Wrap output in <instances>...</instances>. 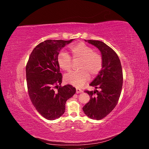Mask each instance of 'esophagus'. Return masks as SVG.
<instances>
[{"instance_id": "esophagus-1", "label": "esophagus", "mask_w": 149, "mask_h": 149, "mask_svg": "<svg viewBox=\"0 0 149 149\" xmlns=\"http://www.w3.org/2000/svg\"><path fill=\"white\" fill-rule=\"evenodd\" d=\"M83 92V91L81 89H79V88H76V93H77V94H78V93H82Z\"/></svg>"}]
</instances>
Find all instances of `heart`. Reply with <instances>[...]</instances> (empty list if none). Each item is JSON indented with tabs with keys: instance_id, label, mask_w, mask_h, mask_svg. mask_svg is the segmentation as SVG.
<instances>
[{
	"instance_id": "1",
	"label": "heart",
	"mask_w": 149,
	"mask_h": 149,
	"mask_svg": "<svg viewBox=\"0 0 149 149\" xmlns=\"http://www.w3.org/2000/svg\"><path fill=\"white\" fill-rule=\"evenodd\" d=\"M74 59L80 60L78 71H71L65 75V82L76 87H81L89 78V74L94 77L99 74L102 67V58L100 53L83 42H79L70 47ZM60 68L65 71L70 70L71 58L67 53L61 52L57 57Z\"/></svg>"
}]
</instances>
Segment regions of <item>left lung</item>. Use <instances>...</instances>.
Masks as SVG:
<instances>
[{
    "instance_id": "1",
    "label": "left lung",
    "mask_w": 149,
    "mask_h": 149,
    "mask_svg": "<svg viewBox=\"0 0 149 149\" xmlns=\"http://www.w3.org/2000/svg\"><path fill=\"white\" fill-rule=\"evenodd\" d=\"M97 48L101 53L102 67L90 86L101 91H85L89 101L83 107L89 118L100 120L105 118L118 104L123 83V74L119 58L116 53L106 43L99 40H86Z\"/></svg>"
}]
</instances>
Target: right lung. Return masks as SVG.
<instances>
[{
	"mask_svg": "<svg viewBox=\"0 0 149 149\" xmlns=\"http://www.w3.org/2000/svg\"><path fill=\"white\" fill-rule=\"evenodd\" d=\"M73 40H48L39 43L26 63L30 100L37 111L48 120H55L63 114L66 101L76 93L73 86H60L63 76L57 62L61 49Z\"/></svg>",
	"mask_w": 149,
	"mask_h": 149,
	"instance_id": "right-lung-1",
	"label": "right lung"
}]
</instances>
